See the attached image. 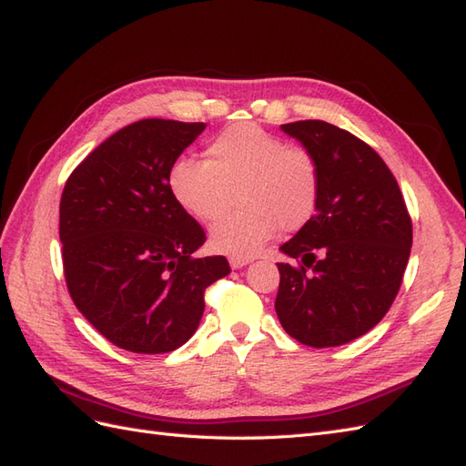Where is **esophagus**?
Segmentation results:
<instances>
[{"mask_svg": "<svg viewBox=\"0 0 466 466\" xmlns=\"http://www.w3.org/2000/svg\"><path fill=\"white\" fill-rule=\"evenodd\" d=\"M248 263H251V258H248V257H237V255H231V257H229L231 268H243V267L248 265Z\"/></svg>", "mask_w": 466, "mask_h": 466, "instance_id": "esophagus-1", "label": "esophagus"}]
</instances>
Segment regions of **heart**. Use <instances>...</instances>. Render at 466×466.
I'll use <instances>...</instances> for the list:
<instances>
[{"instance_id":"1","label":"heart","mask_w":466,"mask_h":466,"mask_svg":"<svg viewBox=\"0 0 466 466\" xmlns=\"http://www.w3.org/2000/svg\"><path fill=\"white\" fill-rule=\"evenodd\" d=\"M209 160L179 157L169 169L174 199L198 221H213L238 194L242 208L215 221L209 243L248 257L279 233L299 231L319 209L322 174L316 156L255 124H235L208 146Z\"/></svg>"}]
</instances>
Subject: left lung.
<instances>
[{"label": "left lung", "mask_w": 466, "mask_h": 466, "mask_svg": "<svg viewBox=\"0 0 466 466\" xmlns=\"http://www.w3.org/2000/svg\"><path fill=\"white\" fill-rule=\"evenodd\" d=\"M320 164L310 223L280 251L275 310L304 346L332 348L370 332L393 304L410 260L413 225L401 189L371 146L324 120L280 127Z\"/></svg>", "instance_id": "obj_1"}]
</instances>
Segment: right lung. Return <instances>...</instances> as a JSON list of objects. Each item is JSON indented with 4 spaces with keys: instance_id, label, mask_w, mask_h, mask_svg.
<instances>
[{
    "instance_id": "right-lung-1",
    "label": "right lung",
    "mask_w": 466,
    "mask_h": 466,
    "mask_svg": "<svg viewBox=\"0 0 466 466\" xmlns=\"http://www.w3.org/2000/svg\"><path fill=\"white\" fill-rule=\"evenodd\" d=\"M203 122L146 118L95 147L69 176L59 206L66 289L115 346L166 354L186 344L225 257L196 258L201 225L179 208L167 176Z\"/></svg>"
}]
</instances>
